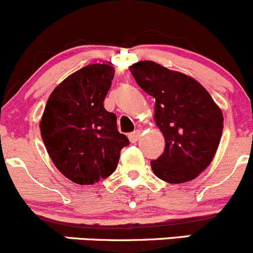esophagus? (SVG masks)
I'll use <instances>...</instances> for the list:
<instances>
[{
    "label": "esophagus",
    "mask_w": 253,
    "mask_h": 253,
    "mask_svg": "<svg viewBox=\"0 0 253 253\" xmlns=\"http://www.w3.org/2000/svg\"><path fill=\"white\" fill-rule=\"evenodd\" d=\"M140 135H141V131H140V130H135V131L130 132L129 134L130 142H136L137 140L140 139Z\"/></svg>",
    "instance_id": "34e87169"
}]
</instances>
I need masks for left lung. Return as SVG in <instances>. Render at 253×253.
Segmentation results:
<instances>
[{
	"label": "left lung",
	"instance_id": "8db88e82",
	"mask_svg": "<svg viewBox=\"0 0 253 253\" xmlns=\"http://www.w3.org/2000/svg\"><path fill=\"white\" fill-rule=\"evenodd\" d=\"M136 84L155 98V122L165 136V151L151 161L160 179L184 183L211 165L222 134L221 109L191 76L154 61L129 66Z\"/></svg>",
	"mask_w": 253,
	"mask_h": 253
}]
</instances>
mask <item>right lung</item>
Instances as JSON below:
<instances>
[{
	"label": "right lung",
	"instance_id": "add662e5",
	"mask_svg": "<svg viewBox=\"0 0 253 253\" xmlns=\"http://www.w3.org/2000/svg\"><path fill=\"white\" fill-rule=\"evenodd\" d=\"M114 67H82L51 92L41 122V134L56 169L77 184H93L117 169L121 150L129 140L117 127V117L106 111L104 98Z\"/></svg>",
	"mask_w": 253,
	"mask_h": 253
}]
</instances>
